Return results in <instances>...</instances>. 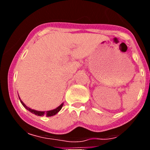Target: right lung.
Listing matches in <instances>:
<instances>
[{
	"label": "right lung",
	"mask_w": 150,
	"mask_h": 150,
	"mask_svg": "<svg viewBox=\"0 0 150 150\" xmlns=\"http://www.w3.org/2000/svg\"><path fill=\"white\" fill-rule=\"evenodd\" d=\"M20 101H21V103H22V105L25 107L28 110H29L30 112H32V113H34V114H35V115H38V116H43V115H46V116H54V115L56 114L57 112H59V111L61 110V109L62 108V107H63V104H62L60 106H59V107H57L56 109H54V110H49V111H46V112H44V111H38V110H35L30 109V108L28 107L25 104H24L22 100H20Z\"/></svg>",
	"instance_id": "add662e5"
}]
</instances>
